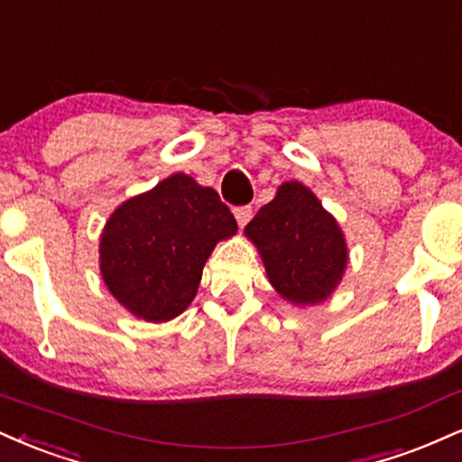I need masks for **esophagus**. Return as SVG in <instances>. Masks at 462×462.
Masks as SVG:
<instances>
[{
  "mask_svg": "<svg viewBox=\"0 0 462 462\" xmlns=\"http://www.w3.org/2000/svg\"><path fill=\"white\" fill-rule=\"evenodd\" d=\"M254 210L249 204H245V207H235V217H236V224L241 227H245L249 224V219H252Z\"/></svg>",
  "mask_w": 462,
  "mask_h": 462,
  "instance_id": "34e87169",
  "label": "esophagus"
}]
</instances>
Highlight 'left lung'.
Wrapping results in <instances>:
<instances>
[{"label":"left lung","mask_w":462,"mask_h":462,"mask_svg":"<svg viewBox=\"0 0 462 462\" xmlns=\"http://www.w3.org/2000/svg\"><path fill=\"white\" fill-rule=\"evenodd\" d=\"M245 235L258 245L271 284L288 301L319 303L342 280L346 243L340 227L301 182L282 185Z\"/></svg>","instance_id":"obj_1"}]
</instances>
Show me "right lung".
I'll use <instances>...</instances> for the list:
<instances>
[{"label": "right lung", "instance_id": "right-lung-1", "mask_svg": "<svg viewBox=\"0 0 462 462\" xmlns=\"http://www.w3.org/2000/svg\"><path fill=\"white\" fill-rule=\"evenodd\" d=\"M236 219L219 193L174 174L125 202L101 236L103 280L143 320L174 319L196 297L204 263Z\"/></svg>", "mask_w": 462, "mask_h": 462}]
</instances>
